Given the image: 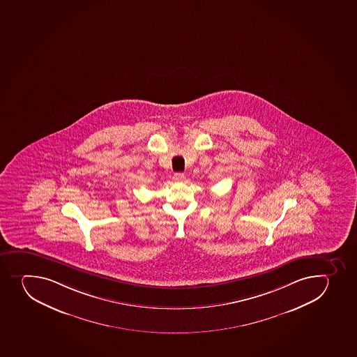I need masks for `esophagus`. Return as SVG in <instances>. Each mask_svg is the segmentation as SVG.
Masks as SVG:
<instances>
[{
    "label": "esophagus",
    "instance_id": "1",
    "mask_svg": "<svg viewBox=\"0 0 357 357\" xmlns=\"http://www.w3.org/2000/svg\"><path fill=\"white\" fill-rule=\"evenodd\" d=\"M174 179L176 180V181H183V180H185V174H174Z\"/></svg>",
    "mask_w": 357,
    "mask_h": 357
}]
</instances>
